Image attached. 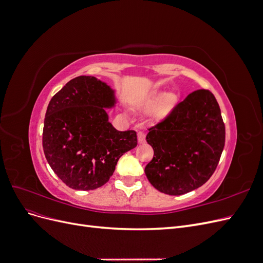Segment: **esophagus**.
Here are the masks:
<instances>
[{
    "mask_svg": "<svg viewBox=\"0 0 263 263\" xmlns=\"http://www.w3.org/2000/svg\"><path fill=\"white\" fill-rule=\"evenodd\" d=\"M145 141H146V135H145V133L139 132L138 133V142H139V144H144Z\"/></svg>",
    "mask_w": 263,
    "mask_h": 263,
    "instance_id": "esophagus-1",
    "label": "esophagus"
}]
</instances>
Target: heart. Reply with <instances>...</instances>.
<instances>
[{
  "instance_id": "obj_1",
  "label": "heart",
  "mask_w": 263,
  "mask_h": 263,
  "mask_svg": "<svg viewBox=\"0 0 263 263\" xmlns=\"http://www.w3.org/2000/svg\"><path fill=\"white\" fill-rule=\"evenodd\" d=\"M177 103V97L165 91H156L142 102L141 107L151 110V117L154 119H162L168 115Z\"/></svg>"
}]
</instances>
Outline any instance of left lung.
I'll return each instance as SVG.
<instances>
[{"instance_id":"1","label":"left lung","mask_w":263,"mask_h":263,"mask_svg":"<svg viewBox=\"0 0 263 263\" xmlns=\"http://www.w3.org/2000/svg\"><path fill=\"white\" fill-rule=\"evenodd\" d=\"M154 158L145 168L155 189L182 195L202 186L218 164L225 146V125L213 93L197 90L149 128Z\"/></svg>"}]
</instances>
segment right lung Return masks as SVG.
I'll use <instances>...</instances> for the list:
<instances>
[{
    "mask_svg": "<svg viewBox=\"0 0 263 263\" xmlns=\"http://www.w3.org/2000/svg\"><path fill=\"white\" fill-rule=\"evenodd\" d=\"M116 102L115 90L89 76L70 80L50 100L43 148L51 169L69 187L104 185L118 159L137 146L136 132H119L108 121L106 108Z\"/></svg>",
    "mask_w": 263,
    "mask_h": 263,
    "instance_id": "obj_1",
    "label": "right lung"
}]
</instances>
